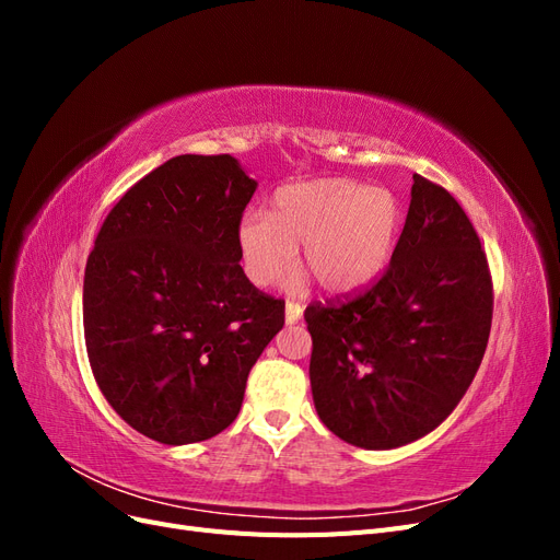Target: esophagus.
I'll list each match as a JSON object with an SVG mask.
<instances>
[{"instance_id":"esophagus-1","label":"esophagus","mask_w":560,"mask_h":560,"mask_svg":"<svg viewBox=\"0 0 560 560\" xmlns=\"http://www.w3.org/2000/svg\"><path fill=\"white\" fill-rule=\"evenodd\" d=\"M303 315V306L301 303H294V301H287L284 303V319L287 325H294V322H299Z\"/></svg>"}]
</instances>
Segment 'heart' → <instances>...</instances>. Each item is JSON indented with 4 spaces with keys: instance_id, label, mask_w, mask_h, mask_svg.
Instances as JSON below:
<instances>
[{
    "instance_id": "heart-1",
    "label": "heart",
    "mask_w": 560,
    "mask_h": 560,
    "mask_svg": "<svg viewBox=\"0 0 560 560\" xmlns=\"http://www.w3.org/2000/svg\"><path fill=\"white\" fill-rule=\"evenodd\" d=\"M401 206L387 189L346 177L284 186L273 212L245 214L238 252L245 276L257 287L276 284L296 261L329 294L362 290L378 278L395 249Z\"/></svg>"
}]
</instances>
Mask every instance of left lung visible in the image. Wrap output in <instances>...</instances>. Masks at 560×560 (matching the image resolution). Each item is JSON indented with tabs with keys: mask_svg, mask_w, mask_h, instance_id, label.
Here are the masks:
<instances>
[{
	"mask_svg": "<svg viewBox=\"0 0 560 560\" xmlns=\"http://www.w3.org/2000/svg\"><path fill=\"white\" fill-rule=\"evenodd\" d=\"M303 317L313 401L336 436L385 451L442 425L477 376L493 319L486 252L460 202L413 175L409 214L378 282L315 301Z\"/></svg>",
	"mask_w": 560,
	"mask_h": 560,
	"instance_id": "obj_1",
	"label": "left lung"
}]
</instances>
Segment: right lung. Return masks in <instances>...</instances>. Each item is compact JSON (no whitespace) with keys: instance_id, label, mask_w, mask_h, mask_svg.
Instances as JSON below:
<instances>
[{"instance_id":"1","label":"right lung","mask_w":560,"mask_h":560,"mask_svg":"<svg viewBox=\"0 0 560 560\" xmlns=\"http://www.w3.org/2000/svg\"><path fill=\"white\" fill-rule=\"evenodd\" d=\"M257 182L233 156H175L116 202L83 276V336L100 393L132 430L182 446L226 430L284 301L241 266Z\"/></svg>"}]
</instances>
